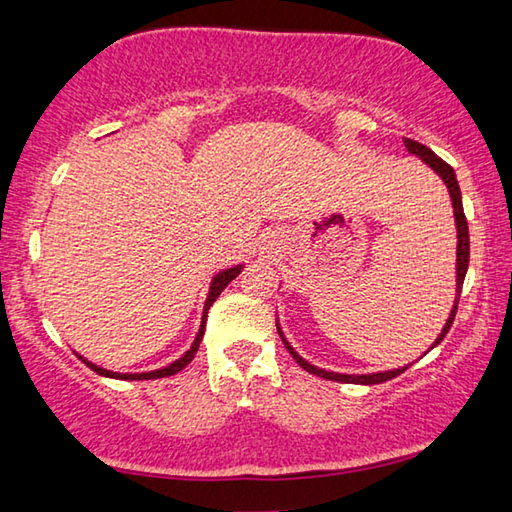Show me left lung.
I'll return each instance as SVG.
<instances>
[{"instance_id":"8db88e82","label":"left lung","mask_w":512,"mask_h":512,"mask_svg":"<svg viewBox=\"0 0 512 512\" xmlns=\"http://www.w3.org/2000/svg\"><path fill=\"white\" fill-rule=\"evenodd\" d=\"M406 149H409V153L413 155H420V158L429 164V167L438 173L440 178L445 180V185L449 189V196H452V205H454V219H456V230H458V248H456V302H454V309L452 314H449L447 323L443 327V332H440V336L436 339V343H433V348L445 339L449 327H452L454 318H456V309H458V298H461V291H463V280H465V273H467V264H470V232H467V219H465V212H463V198H461V187H458V180H456V173L454 169L449 167V164L445 160H440L436 153H433L431 149H427V146L415 142V140H404ZM277 334L282 336L284 345H287V350L293 354V359H296L302 368H305L307 372H311V375H318L323 379H332V381H341V384H381V381H388L393 379L397 375H402V372L409 368H397V370H388V372H372V375H339V372H327V370H320L316 366H311V363H307L302 357H298L296 352H293L291 345L287 343V339H284L282 329L280 325H277Z\"/></svg>"}]
</instances>
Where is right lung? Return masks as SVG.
<instances>
[{
    "instance_id": "1",
    "label": "right lung",
    "mask_w": 512,
    "mask_h": 512,
    "mask_svg": "<svg viewBox=\"0 0 512 512\" xmlns=\"http://www.w3.org/2000/svg\"><path fill=\"white\" fill-rule=\"evenodd\" d=\"M241 273V266H235V268H228V271H223V273H219L212 280V287H210V296H207V300H205V309H203V320H201V329H198V334H196V339H194V343H192V348H189L183 357H180L178 361H173V363H169L167 368H160V370H153V372H142V375H121V372H110V370H103V368H99V366H94V363H90V361H85L88 363V366L97 372V375H103V377H112V379H160V377H169V375H176V372H180L183 370L187 363H192V359H194V354H196V350H198V345H201V341H203V334H205V320H207V309L212 307V302L221 296V291L228 287V284L235 280V277Z\"/></svg>"
}]
</instances>
